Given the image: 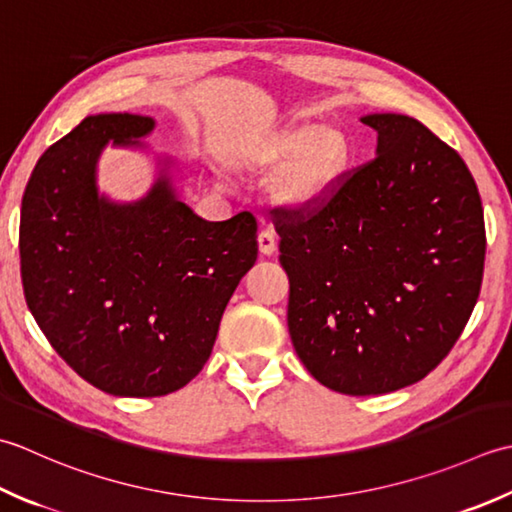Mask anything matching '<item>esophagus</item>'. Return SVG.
Segmentation results:
<instances>
[{"mask_svg": "<svg viewBox=\"0 0 512 512\" xmlns=\"http://www.w3.org/2000/svg\"><path fill=\"white\" fill-rule=\"evenodd\" d=\"M258 249H260V254H265V256H271L276 252V236H274V232H269V229H263V232L258 234Z\"/></svg>", "mask_w": 512, "mask_h": 512, "instance_id": "obj_1", "label": "esophagus"}]
</instances>
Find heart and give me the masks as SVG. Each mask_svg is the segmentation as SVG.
I'll return each mask as SVG.
<instances>
[{"label":"heart","mask_w":512,"mask_h":512,"mask_svg":"<svg viewBox=\"0 0 512 512\" xmlns=\"http://www.w3.org/2000/svg\"><path fill=\"white\" fill-rule=\"evenodd\" d=\"M347 156L349 143L340 130L302 123L254 143L243 154V165L256 174L280 167L271 192L285 205L309 207L325 196Z\"/></svg>","instance_id":"1"}]
</instances>
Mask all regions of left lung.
Wrapping results in <instances>:
<instances>
[{
  "label": "left lung",
  "instance_id": "1",
  "mask_svg": "<svg viewBox=\"0 0 512 512\" xmlns=\"http://www.w3.org/2000/svg\"><path fill=\"white\" fill-rule=\"evenodd\" d=\"M378 156L309 207H274L287 325L314 378L344 395L426 378L479 298L486 229L462 156L404 114H369Z\"/></svg>",
  "mask_w": 512,
  "mask_h": 512
}]
</instances>
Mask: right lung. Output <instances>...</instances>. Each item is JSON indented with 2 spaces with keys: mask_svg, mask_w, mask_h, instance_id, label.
Listing matches in <instances>:
<instances>
[{
  "mask_svg": "<svg viewBox=\"0 0 512 512\" xmlns=\"http://www.w3.org/2000/svg\"><path fill=\"white\" fill-rule=\"evenodd\" d=\"M152 128L128 112L83 119L41 154L19 218L30 314L68 367L123 398L168 395L196 378L258 256L254 214L203 221L168 176L137 203L99 196L106 143L139 145Z\"/></svg>",
  "mask_w": 512,
  "mask_h": 512,
  "instance_id": "obj_1",
  "label": "right lung"
}]
</instances>
